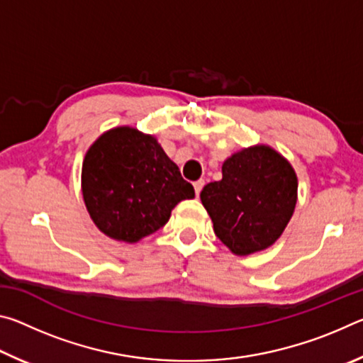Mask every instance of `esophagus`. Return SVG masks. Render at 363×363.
Here are the masks:
<instances>
[{"label":"esophagus","instance_id":"34e87169","mask_svg":"<svg viewBox=\"0 0 363 363\" xmlns=\"http://www.w3.org/2000/svg\"><path fill=\"white\" fill-rule=\"evenodd\" d=\"M203 186H205V181H203V179H199V181L194 182V189H195V195H196V196L200 195V192H201V189H203Z\"/></svg>","mask_w":363,"mask_h":363}]
</instances>
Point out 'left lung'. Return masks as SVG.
Listing matches in <instances>:
<instances>
[{"instance_id": "left-lung-1", "label": "left lung", "mask_w": 363, "mask_h": 363, "mask_svg": "<svg viewBox=\"0 0 363 363\" xmlns=\"http://www.w3.org/2000/svg\"><path fill=\"white\" fill-rule=\"evenodd\" d=\"M201 203L218 238L233 255L247 256L277 242L293 216L298 177L286 158L269 145L233 153L223 179L206 184Z\"/></svg>"}]
</instances>
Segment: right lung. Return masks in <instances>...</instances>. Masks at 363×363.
Returning <instances> with one entry per match:
<instances>
[{
  "mask_svg": "<svg viewBox=\"0 0 363 363\" xmlns=\"http://www.w3.org/2000/svg\"><path fill=\"white\" fill-rule=\"evenodd\" d=\"M82 190L97 229L126 243L157 232L179 201L195 196L157 139L130 126L104 133L89 147Z\"/></svg>",
  "mask_w": 363,
  "mask_h": 363,
  "instance_id": "obj_1",
  "label": "right lung"
}]
</instances>
